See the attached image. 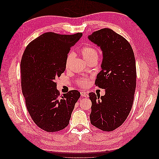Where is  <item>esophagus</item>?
<instances>
[{"instance_id":"esophagus-1","label":"esophagus","mask_w":159,"mask_h":159,"mask_svg":"<svg viewBox=\"0 0 159 159\" xmlns=\"http://www.w3.org/2000/svg\"><path fill=\"white\" fill-rule=\"evenodd\" d=\"M80 93H81V95L84 98H88V96H89L88 93L87 92H85V91H81Z\"/></svg>"}]
</instances>
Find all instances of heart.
<instances>
[{
    "mask_svg": "<svg viewBox=\"0 0 159 159\" xmlns=\"http://www.w3.org/2000/svg\"><path fill=\"white\" fill-rule=\"evenodd\" d=\"M81 54L83 56L84 58L86 60V61L89 63V61L96 60L98 61V52L93 47L91 46H85L80 50ZM74 57V54L72 52H70L69 54L67 55L66 58V63L65 66L66 68H68L71 64V61L72 60V58ZM77 84L80 87H84V86L87 85L88 84V78H82L77 81Z\"/></svg>",
    "mask_w": 159,
    "mask_h": 159,
    "instance_id": "obj_1",
    "label": "heart"
}]
</instances>
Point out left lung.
I'll use <instances>...</instances> for the list:
<instances>
[{
    "label": "left lung",
    "mask_w": 159,
    "mask_h": 159,
    "mask_svg": "<svg viewBox=\"0 0 159 159\" xmlns=\"http://www.w3.org/2000/svg\"><path fill=\"white\" fill-rule=\"evenodd\" d=\"M103 53L102 71L95 84L105 89V94L89 93L91 123L104 131H112L125 121L131 111L136 88V64L128 41L109 28L88 36Z\"/></svg>",
    "instance_id": "8db88e82"
}]
</instances>
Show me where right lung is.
I'll use <instances>...</instances> for the list:
<instances>
[{
	"mask_svg": "<svg viewBox=\"0 0 159 159\" xmlns=\"http://www.w3.org/2000/svg\"><path fill=\"white\" fill-rule=\"evenodd\" d=\"M82 33L61 35L46 32L30 42L20 62L21 86L27 110L40 129L56 132L68 125L78 90L60 97L55 82L66 70V58Z\"/></svg>",
	"mask_w": 159,
	"mask_h": 159,
	"instance_id": "obj_1",
	"label": "right lung"
}]
</instances>
